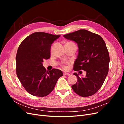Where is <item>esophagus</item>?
<instances>
[{
    "label": "esophagus",
    "mask_w": 124,
    "mask_h": 124,
    "mask_svg": "<svg viewBox=\"0 0 124 124\" xmlns=\"http://www.w3.org/2000/svg\"><path fill=\"white\" fill-rule=\"evenodd\" d=\"M63 75H65V76H70V74L68 73H66V72H65V73H63Z\"/></svg>",
    "instance_id": "esophagus-1"
}]
</instances>
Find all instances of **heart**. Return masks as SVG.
<instances>
[{
	"label": "heart",
	"mask_w": 124,
	"mask_h": 124,
	"mask_svg": "<svg viewBox=\"0 0 124 124\" xmlns=\"http://www.w3.org/2000/svg\"><path fill=\"white\" fill-rule=\"evenodd\" d=\"M62 67H63V68H64V69H66L67 68V66H63Z\"/></svg>",
	"instance_id": "b5f03b06"
}]
</instances>
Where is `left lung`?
I'll use <instances>...</instances> for the list:
<instances>
[{"mask_svg":"<svg viewBox=\"0 0 124 124\" xmlns=\"http://www.w3.org/2000/svg\"><path fill=\"white\" fill-rule=\"evenodd\" d=\"M63 37L78 44V53L73 70L86 72V76L82 78L78 77V73H73L78 81L72 85V89L82 97L93 95L102 86L108 73L110 56L106 43L99 35L85 29L78 30Z\"/></svg>","mask_w":124,"mask_h":124,"instance_id":"1","label":"left lung"}]
</instances>
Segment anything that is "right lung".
<instances>
[{"instance_id": "add662e5", "label": "right lung", "mask_w": 124, "mask_h": 124, "mask_svg": "<svg viewBox=\"0 0 124 124\" xmlns=\"http://www.w3.org/2000/svg\"><path fill=\"white\" fill-rule=\"evenodd\" d=\"M61 36L36 32L22 42L16 55V72L18 79L29 93L37 97L46 96L52 92L58 78L63 76L59 69L47 70L44 59L50 57L51 45Z\"/></svg>"}]
</instances>
